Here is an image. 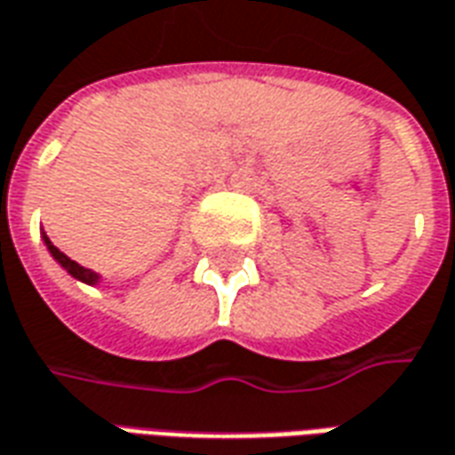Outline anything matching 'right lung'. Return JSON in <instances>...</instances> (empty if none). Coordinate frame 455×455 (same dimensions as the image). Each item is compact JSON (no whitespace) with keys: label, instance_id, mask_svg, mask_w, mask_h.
Returning <instances> with one entry per match:
<instances>
[{"label":"right lung","instance_id":"right-lung-1","mask_svg":"<svg viewBox=\"0 0 455 455\" xmlns=\"http://www.w3.org/2000/svg\"><path fill=\"white\" fill-rule=\"evenodd\" d=\"M44 243H46V249H49V253L56 259V263L61 266L63 271H68V275H73L76 281L81 283H88V285H95V283H100V275L95 271H91V268H84L81 263H76V260H71L63 251H59L53 243L49 241V236L44 234Z\"/></svg>","mask_w":455,"mask_h":455}]
</instances>
